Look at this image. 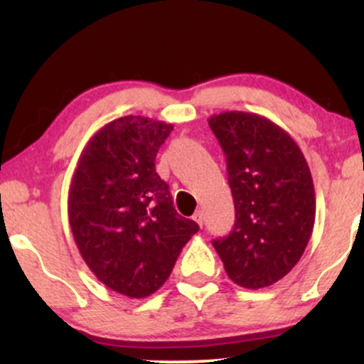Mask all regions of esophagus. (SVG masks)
<instances>
[{"label":"esophagus","mask_w":364,"mask_h":364,"mask_svg":"<svg viewBox=\"0 0 364 364\" xmlns=\"http://www.w3.org/2000/svg\"><path fill=\"white\" fill-rule=\"evenodd\" d=\"M193 220H195L196 224L200 225V228H202V225H203V214H202V212H200V210H198V212H195Z\"/></svg>","instance_id":"1"}]
</instances>
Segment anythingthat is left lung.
Instances as JSON below:
<instances>
[{"instance_id": "1", "label": "left lung", "mask_w": 364, "mask_h": 364, "mask_svg": "<svg viewBox=\"0 0 364 364\" xmlns=\"http://www.w3.org/2000/svg\"><path fill=\"white\" fill-rule=\"evenodd\" d=\"M208 127L225 156L236 210L231 232L212 245L237 286H272L311 237L315 188L306 159L289 133L253 112H220Z\"/></svg>"}]
</instances>
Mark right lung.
Returning a JSON list of instances; mask_svg holds the SVG:
<instances>
[{"label": "right lung", "instance_id": "1", "mask_svg": "<svg viewBox=\"0 0 364 364\" xmlns=\"http://www.w3.org/2000/svg\"><path fill=\"white\" fill-rule=\"evenodd\" d=\"M173 124L123 116L92 136L75 169L68 217L82 258L95 277L128 298H147L173 272L198 224L174 210L156 173Z\"/></svg>", "mask_w": 364, "mask_h": 364}]
</instances>
